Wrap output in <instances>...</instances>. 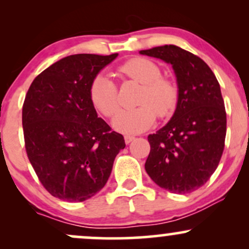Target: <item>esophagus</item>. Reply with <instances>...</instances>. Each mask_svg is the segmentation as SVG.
<instances>
[{"label": "esophagus", "mask_w": 249, "mask_h": 249, "mask_svg": "<svg viewBox=\"0 0 249 249\" xmlns=\"http://www.w3.org/2000/svg\"><path fill=\"white\" fill-rule=\"evenodd\" d=\"M124 139H125V142H126V144H130L131 142L134 141V137L130 136V134H127V136L124 137Z\"/></svg>", "instance_id": "34e87169"}]
</instances>
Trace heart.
<instances>
[{"mask_svg": "<svg viewBox=\"0 0 249 249\" xmlns=\"http://www.w3.org/2000/svg\"><path fill=\"white\" fill-rule=\"evenodd\" d=\"M121 75L142 83V89L133 108L117 113L112 127L122 133H139L147 130L158 115L170 116L178 104V87L172 79L161 76V70L153 61L136 57L123 63L118 68ZM89 97L97 111L105 117H112L118 110V89L107 76L98 73L89 87Z\"/></svg>", "mask_w": 249, "mask_h": 249, "instance_id": "heart-1", "label": "heart"}]
</instances>
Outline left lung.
I'll use <instances>...</instances> for the list:
<instances>
[{
	"label": "left lung",
	"instance_id": "left-lung-1",
	"mask_svg": "<svg viewBox=\"0 0 249 249\" xmlns=\"http://www.w3.org/2000/svg\"><path fill=\"white\" fill-rule=\"evenodd\" d=\"M139 53L170 63L179 92L171 121L147 137L145 170L161 188L191 193L206 184L224 152L227 121L219 82L200 57L177 45Z\"/></svg>",
	"mask_w": 249,
	"mask_h": 249
}]
</instances>
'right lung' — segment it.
Here are the masks:
<instances>
[{
  "instance_id": "1",
  "label": "right lung",
  "mask_w": 249,
  "mask_h": 249,
  "mask_svg": "<svg viewBox=\"0 0 249 249\" xmlns=\"http://www.w3.org/2000/svg\"><path fill=\"white\" fill-rule=\"evenodd\" d=\"M118 53L71 55L31 83L23 108L25 150L51 196L69 202L90 199L107 184L124 137L98 118L89 97L92 78Z\"/></svg>"
}]
</instances>
